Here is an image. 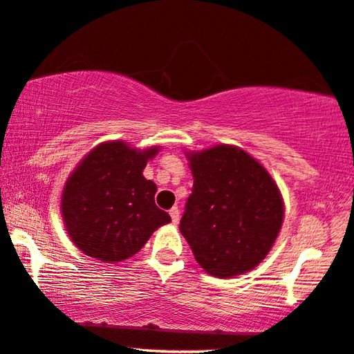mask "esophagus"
I'll list each match as a JSON object with an SVG mask.
<instances>
[{"mask_svg": "<svg viewBox=\"0 0 354 354\" xmlns=\"http://www.w3.org/2000/svg\"><path fill=\"white\" fill-rule=\"evenodd\" d=\"M170 216H171L173 224H178L179 223V209H178V207H173L170 209Z\"/></svg>", "mask_w": 354, "mask_h": 354, "instance_id": "34e87169", "label": "esophagus"}]
</instances>
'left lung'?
I'll return each instance as SVG.
<instances>
[{"instance_id":"obj_1","label":"left lung","mask_w":354,"mask_h":354,"mask_svg":"<svg viewBox=\"0 0 354 354\" xmlns=\"http://www.w3.org/2000/svg\"><path fill=\"white\" fill-rule=\"evenodd\" d=\"M194 176L179 230L211 277L252 270L275 245L284 202L275 179L241 147L216 145L184 151Z\"/></svg>"}]
</instances>
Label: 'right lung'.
I'll return each mask as SVG.
<instances>
[{
    "label": "right lung",
    "mask_w": 354,
    "mask_h": 354,
    "mask_svg": "<svg viewBox=\"0 0 354 354\" xmlns=\"http://www.w3.org/2000/svg\"><path fill=\"white\" fill-rule=\"evenodd\" d=\"M160 146L136 149L120 140L95 146L68 176L60 211L73 243L95 261L114 263L136 254L171 221L157 208V186L143 176Z\"/></svg>",
    "instance_id": "1"
}]
</instances>
